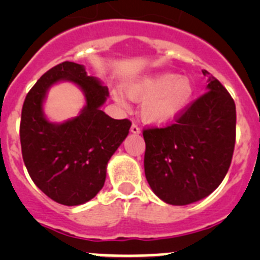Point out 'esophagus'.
Segmentation results:
<instances>
[{"label": "esophagus", "mask_w": 260, "mask_h": 260, "mask_svg": "<svg viewBox=\"0 0 260 260\" xmlns=\"http://www.w3.org/2000/svg\"><path fill=\"white\" fill-rule=\"evenodd\" d=\"M131 132H132V133H136V135H138V133L141 132V128L138 127V125L136 124V123H133V124L131 125Z\"/></svg>", "instance_id": "esophagus-1"}]
</instances>
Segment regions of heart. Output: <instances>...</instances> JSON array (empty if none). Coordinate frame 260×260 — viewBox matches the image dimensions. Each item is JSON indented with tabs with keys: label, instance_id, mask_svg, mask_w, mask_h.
<instances>
[{
	"label": "heart",
	"instance_id": "obj_1",
	"mask_svg": "<svg viewBox=\"0 0 260 260\" xmlns=\"http://www.w3.org/2000/svg\"><path fill=\"white\" fill-rule=\"evenodd\" d=\"M125 90L133 101H143L141 107L143 120L152 124H165L187 108L193 95V84L187 77L162 73L133 81ZM113 98L119 106L128 107L127 96L119 89L113 90Z\"/></svg>",
	"mask_w": 260,
	"mask_h": 260
}]
</instances>
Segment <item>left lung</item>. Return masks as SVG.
Segmentation results:
<instances>
[{
  "label": "left lung",
  "instance_id": "8db88e82",
  "mask_svg": "<svg viewBox=\"0 0 260 260\" xmlns=\"http://www.w3.org/2000/svg\"><path fill=\"white\" fill-rule=\"evenodd\" d=\"M208 91L164 127L143 129L145 174L153 192L171 205L210 195L232 164L237 137L234 99L215 77Z\"/></svg>",
  "mask_w": 260,
  "mask_h": 260
}]
</instances>
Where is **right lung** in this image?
<instances>
[{"mask_svg": "<svg viewBox=\"0 0 260 260\" xmlns=\"http://www.w3.org/2000/svg\"><path fill=\"white\" fill-rule=\"evenodd\" d=\"M72 80L86 93L79 117L52 125L42 115V101L50 85ZM108 88L86 75L83 65L64 61L36 81L21 112L22 158L35 185L51 200L67 206L91 200L103 187L107 164L127 137L132 122L113 119L101 111Z\"/></svg>", "mask_w": 260, "mask_h": 260, "instance_id": "add662e5", "label": "right lung"}]
</instances>
